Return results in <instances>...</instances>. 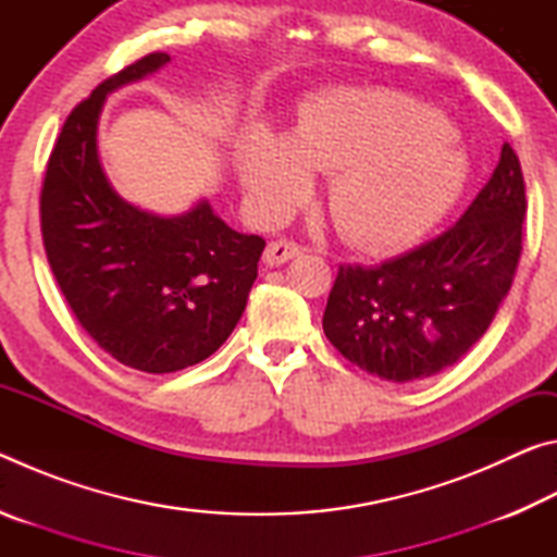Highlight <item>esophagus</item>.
Masks as SVG:
<instances>
[{"mask_svg":"<svg viewBox=\"0 0 557 557\" xmlns=\"http://www.w3.org/2000/svg\"><path fill=\"white\" fill-rule=\"evenodd\" d=\"M301 252V245H297L295 240H287V238H280V240H272L268 248H265V262L272 265H282V262H287L292 258H297Z\"/></svg>","mask_w":557,"mask_h":557,"instance_id":"obj_1","label":"esophagus"}]
</instances>
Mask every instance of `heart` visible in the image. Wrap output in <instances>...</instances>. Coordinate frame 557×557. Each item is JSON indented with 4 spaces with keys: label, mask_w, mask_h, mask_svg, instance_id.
I'll return each mask as SVG.
<instances>
[{
    "label": "heart",
    "mask_w": 557,
    "mask_h": 557,
    "mask_svg": "<svg viewBox=\"0 0 557 557\" xmlns=\"http://www.w3.org/2000/svg\"><path fill=\"white\" fill-rule=\"evenodd\" d=\"M245 196L262 221H282L329 174L326 206L346 243L369 252L425 235L465 186L467 162L435 110L385 88H336L301 106L295 127L245 132Z\"/></svg>",
    "instance_id": "obj_1"
}]
</instances>
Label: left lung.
Listing matches in <instances>:
<instances>
[{
  "label": "left lung",
  "mask_w": 557,
  "mask_h": 557,
  "mask_svg": "<svg viewBox=\"0 0 557 557\" xmlns=\"http://www.w3.org/2000/svg\"><path fill=\"white\" fill-rule=\"evenodd\" d=\"M525 182L504 143L465 215L381 265H338L324 334L358 369L410 383L457 363L492 324L523 250Z\"/></svg>",
  "instance_id": "8db88e82"
}]
</instances>
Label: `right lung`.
Here are the masks:
<instances>
[{
    "label": "right lung",
    "mask_w": 557,
    "mask_h": 557,
    "mask_svg": "<svg viewBox=\"0 0 557 557\" xmlns=\"http://www.w3.org/2000/svg\"><path fill=\"white\" fill-rule=\"evenodd\" d=\"M169 61L154 51L110 75L65 117L41 186V238L78 324L129 369L174 373L201 363L243 317L260 235H243L201 201L159 219L122 201L98 159L108 92Z\"/></svg>",
    "instance_id": "obj_1"
}]
</instances>
